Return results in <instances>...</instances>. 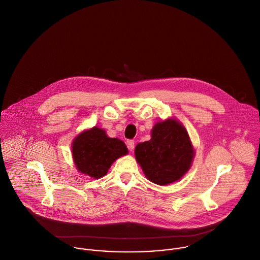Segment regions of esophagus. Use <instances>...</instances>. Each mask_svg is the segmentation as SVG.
Listing matches in <instances>:
<instances>
[{
    "instance_id": "34e87169",
    "label": "esophagus",
    "mask_w": 260,
    "mask_h": 260,
    "mask_svg": "<svg viewBox=\"0 0 260 260\" xmlns=\"http://www.w3.org/2000/svg\"><path fill=\"white\" fill-rule=\"evenodd\" d=\"M126 145H127V148H128L129 151L134 150V148H135V142L134 141H127Z\"/></svg>"
}]
</instances>
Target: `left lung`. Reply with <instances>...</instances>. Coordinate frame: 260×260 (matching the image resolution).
<instances>
[{
    "label": "left lung",
    "instance_id": "8db88e82",
    "mask_svg": "<svg viewBox=\"0 0 260 260\" xmlns=\"http://www.w3.org/2000/svg\"><path fill=\"white\" fill-rule=\"evenodd\" d=\"M135 155L146 177L165 186L189 171L195 152L185 126L175 118H168L156 122L151 140L137 145Z\"/></svg>",
    "mask_w": 260,
    "mask_h": 260
}]
</instances>
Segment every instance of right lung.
<instances>
[{
    "label": "right lung",
    "mask_w": 260,
    "mask_h": 260,
    "mask_svg": "<svg viewBox=\"0 0 260 260\" xmlns=\"http://www.w3.org/2000/svg\"><path fill=\"white\" fill-rule=\"evenodd\" d=\"M127 153L122 141L107 137L98 126L80 133L72 143V156L78 172L93 179L105 176L112 162Z\"/></svg>",
    "instance_id": "right-lung-1"
}]
</instances>
